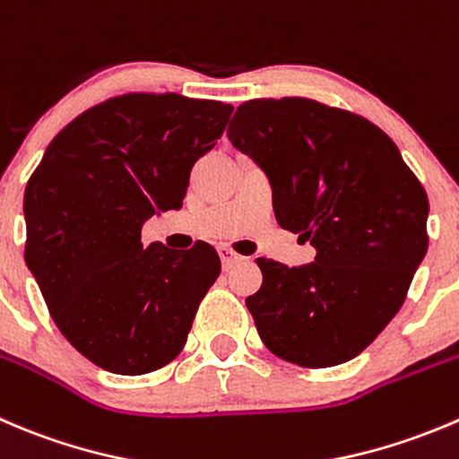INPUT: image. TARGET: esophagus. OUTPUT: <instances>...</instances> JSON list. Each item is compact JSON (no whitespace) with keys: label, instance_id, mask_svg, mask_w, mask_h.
I'll return each mask as SVG.
<instances>
[{"label":"esophagus","instance_id":"esophagus-1","mask_svg":"<svg viewBox=\"0 0 459 459\" xmlns=\"http://www.w3.org/2000/svg\"><path fill=\"white\" fill-rule=\"evenodd\" d=\"M220 257H221V264H224V269H230V266L235 264V262L242 260V255H238L235 251H230L229 247H221L220 248Z\"/></svg>","mask_w":459,"mask_h":459}]
</instances>
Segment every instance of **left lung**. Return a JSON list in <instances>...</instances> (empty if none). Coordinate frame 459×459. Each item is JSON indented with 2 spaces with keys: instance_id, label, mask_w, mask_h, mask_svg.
Masks as SVG:
<instances>
[{
  "instance_id": "left-lung-1",
  "label": "left lung",
  "mask_w": 459,
  "mask_h": 459,
  "mask_svg": "<svg viewBox=\"0 0 459 459\" xmlns=\"http://www.w3.org/2000/svg\"><path fill=\"white\" fill-rule=\"evenodd\" d=\"M229 141L269 179L278 224L316 248L302 266L255 260L262 342L302 368L350 361L406 300L429 248L426 190L385 132L309 98L242 102Z\"/></svg>"
}]
</instances>
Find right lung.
I'll list each match as a JSON object with an SVG mask.
<instances>
[{
	"label": "right lung",
	"mask_w": 459,
	"mask_h": 459,
	"mask_svg": "<svg viewBox=\"0 0 459 459\" xmlns=\"http://www.w3.org/2000/svg\"><path fill=\"white\" fill-rule=\"evenodd\" d=\"M230 111L179 93L111 98L48 143L26 184V266L57 329L102 370L148 375L184 350L220 255L206 242L143 248L141 229L181 208Z\"/></svg>",
	"instance_id": "add662e5"
}]
</instances>
